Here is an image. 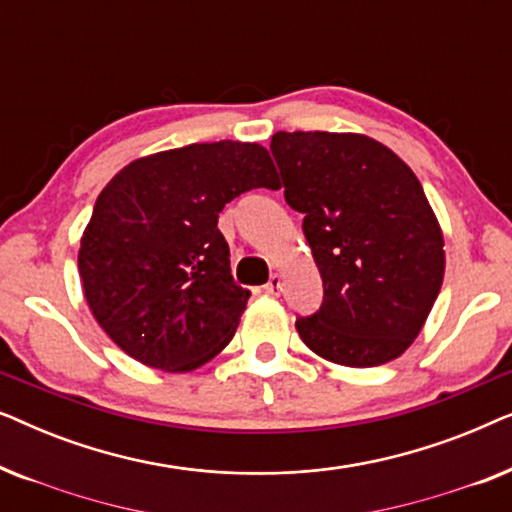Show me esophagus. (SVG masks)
<instances>
[{"label":"esophagus","mask_w":512,"mask_h":512,"mask_svg":"<svg viewBox=\"0 0 512 512\" xmlns=\"http://www.w3.org/2000/svg\"><path fill=\"white\" fill-rule=\"evenodd\" d=\"M263 291L268 293V296H279V293H282V277L272 275L270 282L263 286Z\"/></svg>","instance_id":"34e87169"}]
</instances>
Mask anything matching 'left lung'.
<instances>
[{"mask_svg": "<svg viewBox=\"0 0 512 512\" xmlns=\"http://www.w3.org/2000/svg\"><path fill=\"white\" fill-rule=\"evenodd\" d=\"M270 151L324 282L319 310L296 319L298 335L340 366L401 356L445 275L443 233L415 172L375 139L345 132H277Z\"/></svg>", "mask_w": 512, "mask_h": 512, "instance_id": "8db88e82", "label": "left lung"}]
</instances>
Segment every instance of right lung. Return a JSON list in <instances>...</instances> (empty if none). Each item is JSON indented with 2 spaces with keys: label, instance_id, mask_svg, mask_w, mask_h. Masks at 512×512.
I'll return each mask as SVG.
<instances>
[{
  "label": "right lung",
  "instance_id": "obj_1",
  "mask_svg": "<svg viewBox=\"0 0 512 512\" xmlns=\"http://www.w3.org/2000/svg\"><path fill=\"white\" fill-rule=\"evenodd\" d=\"M277 188L268 151L212 142L139 158L95 202L79 275L104 333L144 366L184 373L233 340L249 291L233 282L221 209Z\"/></svg>",
  "mask_w": 512,
  "mask_h": 512
}]
</instances>
